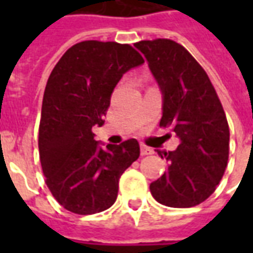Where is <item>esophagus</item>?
Instances as JSON below:
<instances>
[{
    "label": "esophagus",
    "instance_id": "esophagus-1",
    "mask_svg": "<svg viewBox=\"0 0 253 253\" xmlns=\"http://www.w3.org/2000/svg\"><path fill=\"white\" fill-rule=\"evenodd\" d=\"M141 154H142V156L153 154V149L149 148V146H146V145H143V143H141Z\"/></svg>",
    "mask_w": 253,
    "mask_h": 253
}]
</instances>
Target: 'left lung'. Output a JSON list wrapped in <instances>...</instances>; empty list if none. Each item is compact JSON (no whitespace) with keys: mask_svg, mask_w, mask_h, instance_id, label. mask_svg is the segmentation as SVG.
<instances>
[{"mask_svg":"<svg viewBox=\"0 0 253 253\" xmlns=\"http://www.w3.org/2000/svg\"><path fill=\"white\" fill-rule=\"evenodd\" d=\"M163 92L161 127H172L180 145L159 152L168 169L150 184L156 201L169 207L205 202L222 179L229 159V126L205 69L170 39L135 43Z\"/></svg>","mask_w":253,"mask_h":253,"instance_id":"obj_1","label":"left lung"}]
</instances>
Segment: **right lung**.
<instances>
[{
	"label": "right lung",
	"instance_id": "add662e5",
	"mask_svg": "<svg viewBox=\"0 0 253 253\" xmlns=\"http://www.w3.org/2000/svg\"><path fill=\"white\" fill-rule=\"evenodd\" d=\"M145 62L130 44L85 41L72 46L47 81L39 125V156L46 184L69 211L88 215L116 201L122 173L139 157L137 139L100 148L103 126L122 76Z\"/></svg>",
	"mask_w": 253,
	"mask_h": 253
}]
</instances>
